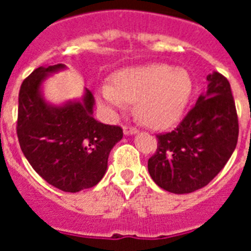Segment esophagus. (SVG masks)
I'll use <instances>...</instances> for the list:
<instances>
[{
    "instance_id": "34e87169",
    "label": "esophagus",
    "mask_w": 251,
    "mask_h": 251,
    "mask_svg": "<svg viewBox=\"0 0 251 251\" xmlns=\"http://www.w3.org/2000/svg\"><path fill=\"white\" fill-rule=\"evenodd\" d=\"M123 132L126 136H130V134H136L138 132V129L136 127H132V126H124Z\"/></svg>"
}]
</instances>
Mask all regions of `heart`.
I'll return each mask as SVG.
<instances>
[{"mask_svg": "<svg viewBox=\"0 0 251 251\" xmlns=\"http://www.w3.org/2000/svg\"><path fill=\"white\" fill-rule=\"evenodd\" d=\"M112 85L98 92L100 104L122 110L137 101V114L150 127H167L181 117L192 93L187 70L167 64H146L118 70L110 77Z\"/></svg>", "mask_w": 251, "mask_h": 251, "instance_id": "heart-1", "label": "heart"}]
</instances>
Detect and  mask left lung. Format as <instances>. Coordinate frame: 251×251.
Returning a JSON list of instances; mask_svg holds the SVG:
<instances>
[{"instance_id":"left-lung-1","label":"left lung","mask_w":251,"mask_h":251,"mask_svg":"<svg viewBox=\"0 0 251 251\" xmlns=\"http://www.w3.org/2000/svg\"><path fill=\"white\" fill-rule=\"evenodd\" d=\"M207 92L174 130L157 134L148 172L161 188L190 194L205 187L225 167L239 137V122L229 80L207 75Z\"/></svg>"}]
</instances>
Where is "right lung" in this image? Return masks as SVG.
<instances>
[{"label": "right lung", "mask_w": 251, "mask_h": 251, "mask_svg": "<svg viewBox=\"0 0 251 251\" xmlns=\"http://www.w3.org/2000/svg\"><path fill=\"white\" fill-rule=\"evenodd\" d=\"M64 68V64L40 66L22 81L16 132L22 153L46 182L61 191L79 192L103 178L123 129L95 121L94 97L88 89L81 101L61 106L46 103L41 84Z\"/></svg>", "instance_id": "add662e5"}]
</instances>
